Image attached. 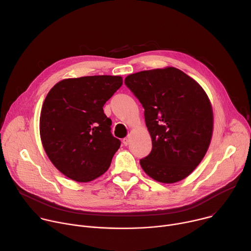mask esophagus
I'll return each instance as SVG.
<instances>
[{"label":"esophagus","instance_id":"1","mask_svg":"<svg viewBox=\"0 0 251 251\" xmlns=\"http://www.w3.org/2000/svg\"><path fill=\"white\" fill-rule=\"evenodd\" d=\"M129 141H130V137H125V138H123V140H122L123 144H124L125 146H127V145L129 144Z\"/></svg>","mask_w":251,"mask_h":251}]
</instances>
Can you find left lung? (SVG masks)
I'll return each mask as SVG.
<instances>
[{
    "label": "left lung",
    "mask_w": 251,
    "mask_h": 251,
    "mask_svg": "<svg viewBox=\"0 0 251 251\" xmlns=\"http://www.w3.org/2000/svg\"><path fill=\"white\" fill-rule=\"evenodd\" d=\"M126 86L145 109L152 151L140 160L155 181L172 184L187 177L209 146L213 114L201 86L175 67L128 75Z\"/></svg>",
    "instance_id": "1"
}]
</instances>
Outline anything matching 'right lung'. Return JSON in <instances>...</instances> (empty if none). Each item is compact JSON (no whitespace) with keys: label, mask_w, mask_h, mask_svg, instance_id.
Listing matches in <instances>:
<instances>
[{"label":"right lung","mask_w":251,"mask_h":251,"mask_svg":"<svg viewBox=\"0 0 251 251\" xmlns=\"http://www.w3.org/2000/svg\"><path fill=\"white\" fill-rule=\"evenodd\" d=\"M121 76L63 79L48 93L40 118L44 149L54 167L71 180L86 183L108 170L121 142L103 106L121 87Z\"/></svg>","instance_id":"add662e5"}]
</instances>
